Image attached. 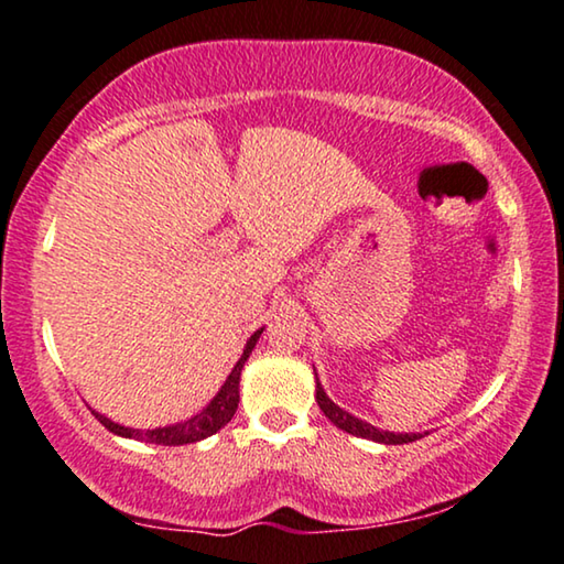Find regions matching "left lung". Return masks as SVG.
<instances>
[{"mask_svg":"<svg viewBox=\"0 0 564 564\" xmlns=\"http://www.w3.org/2000/svg\"><path fill=\"white\" fill-rule=\"evenodd\" d=\"M315 400H318L321 411L326 413V419L334 423V426H338V429L346 431V434H351V436L372 438V442H380V444H411V442H415V438H421V434H390V431L375 429L372 423L354 419L351 413H346L344 408H338L334 400H330L326 392H323L321 382L315 384Z\"/></svg>","mask_w":564,"mask_h":564,"instance_id":"8db88e82","label":"left lung"}]
</instances>
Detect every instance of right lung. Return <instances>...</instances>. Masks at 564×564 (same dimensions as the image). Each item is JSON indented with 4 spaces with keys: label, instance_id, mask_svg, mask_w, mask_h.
Masks as SVG:
<instances>
[{
    "label": "right lung",
    "instance_id": "1",
    "mask_svg": "<svg viewBox=\"0 0 564 564\" xmlns=\"http://www.w3.org/2000/svg\"><path fill=\"white\" fill-rule=\"evenodd\" d=\"M261 336V330H257L249 341H246V349H243V357L236 361V367L230 369L226 384H223L218 395L210 400V405L205 408V411H199L197 415H192L189 421L184 423H176V426H166V429H153V431H141V429H128V426H120V423H115L110 419H105V415L95 413V419L102 423L107 431H112V434L118 436H126V438H141V442H149V444H161V446H180V444H195L199 438L205 436H213L215 431H220L226 423L234 419L236 408H238V380H241V369H243V361L249 359V354L253 346H257Z\"/></svg>",
    "mask_w": 564,
    "mask_h": 564
}]
</instances>
